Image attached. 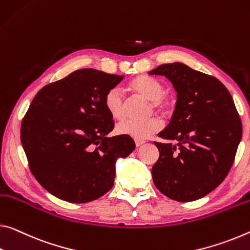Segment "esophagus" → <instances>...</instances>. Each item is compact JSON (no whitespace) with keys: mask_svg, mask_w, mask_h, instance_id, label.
I'll list each match as a JSON object with an SVG mask.
<instances>
[{"mask_svg":"<svg viewBox=\"0 0 250 250\" xmlns=\"http://www.w3.org/2000/svg\"><path fill=\"white\" fill-rule=\"evenodd\" d=\"M134 142H136V146H142L146 142V140H144V139H134Z\"/></svg>","mask_w":250,"mask_h":250,"instance_id":"obj_1","label":"esophagus"}]
</instances>
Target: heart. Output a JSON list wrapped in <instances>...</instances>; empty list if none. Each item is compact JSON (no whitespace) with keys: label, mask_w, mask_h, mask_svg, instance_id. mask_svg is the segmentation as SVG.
<instances>
[{"label":"heart","mask_w":250,"mask_h":250,"mask_svg":"<svg viewBox=\"0 0 250 250\" xmlns=\"http://www.w3.org/2000/svg\"><path fill=\"white\" fill-rule=\"evenodd\" d=\"M128 89L137 96L149 101V112L152 110L168 116L175 108L176 100L172 94L166 92L164 84L157 79L148 75H139L129 82ZM105 110L114 120H121L125 117V102L118 89H111L104 98ZM162 121L158 117H151L148 120L134 122L124 121L116 126V131L121 136H128L134 139H146L150 134L159 131Z\"/></svg>","instance_id":"obj_1"}]
</instances>
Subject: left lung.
<instances>
[{"mask_svg": "<svg viewBox=\"0 0 250 250\" xmlns=\"http://www.w3.org/2000/svg\"><path fill=\"white\" fill-rule=\"evenodd\" d=\"M149 74L165 75L177 102L170 124L153 144L159 159L151 169L157 189L172 200L203 198L224 181L235 160L243 125L231 94L218 79L182 63H166Z\"/></svg>", "mask_w": 250, "mask_h": 250, "instance_id": "1", "label": "left lung"}]
</instances>
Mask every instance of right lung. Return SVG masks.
I'll list each match as a JSON object with an SVG mask.
<instances>
[{
    "label": "right lung",
    "mask_w": 250,
    "mask_h": 250,
    "mask_svg": "<svg viewBox=\"0 0 250 250\" xmlns=\"http://www.w3.org/2000/svg\"><path fill=\"white\" fill-rule=\"evenodd\" d=\"M124 75L80 69L39 91L21 124L29 168L59 199L85 204L113 187L116 161L131 153V137L106 138L114 122L104 106Z\"/></svg>",
    "instance_id": "right-lung-1"
}]
</instances>
